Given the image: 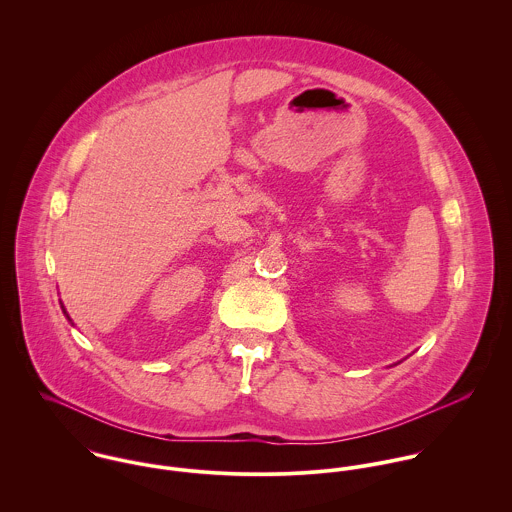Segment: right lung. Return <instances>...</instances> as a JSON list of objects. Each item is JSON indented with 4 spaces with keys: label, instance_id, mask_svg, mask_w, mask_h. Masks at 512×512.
Instances as JSON below:
<instances>
[{
    "label": "right lung",
    "instance_id": "1",
    "mask_svg": "<svg viewBox=\"0 0 512 512\" xmlns=\"http://www.w3.org/2000/svg\"><path fill=\"white\" fill-rule=\"evenodd\" d=\"M63 311H65V309H63ZM65 313H67V311H65ZM67 317H69V315H67ZM69 319H71V317H69Z\"/></svg>",
    "mask_w": 512,
    "mask_h": 512
}]
</instances>
